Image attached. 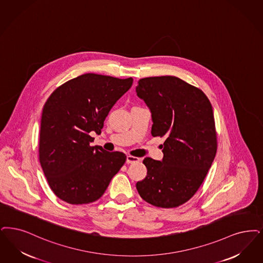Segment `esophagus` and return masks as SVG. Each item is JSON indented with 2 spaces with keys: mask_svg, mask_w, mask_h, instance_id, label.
Returning <instances> with one entry per match:
<instances>
[{
  "mask_svg": "<svg viewBox=\"0 0 263 263\" xmlns=\"http://www.w3.org/2000/svg\"><path fill=\"white\" fill-rule=\"evenodd\" d=\"M140 161V158L137 157H133V156H127L126 162L127 163H135Z\"/></svg>",
  "mask_w": 263,
  "mask_h": 263,
  "instance_id": "1",
  "label": "esophagus"
}]
</instances>
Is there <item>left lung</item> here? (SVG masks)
<instances>
[{
    "instance_id": "8db88e82",
    "label": "left lung",
    "mask_w": 263,
    "mask_h": 263,
    "mask_svg": "<svg viewBox=\"0 0 263 263\" xmlns=\"http://www.w3.org/2000/svg\"><path fill=\"white\" fill-rule=\"evenodd\" d=\"M136 92L151 109L152 135L166 138L162 161L144 159L147 176L137 191L155 206L177 208L197 193L216 155L212 106L200 89L175 76L142 78Z\"/></svg>"
}]
</instances>
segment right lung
<instances>
[{"label":"right lung","instance_id":"obj_1","mask_svg":"<svg viewBox=\"0 0 263 263\" xmlns=\"http://www.w3.org/2000/svg\"><path fill=\"white\" fill-rule=\"evenodd\" d=\"M133 84L86 73L58 87L43 107L39 160L53 194L70 204L99 200L126 161L121 152L92 147L91 132L101 134L105 117Z\"/></svg>","mask_w":263,"mask_h":263}]
</instances>
